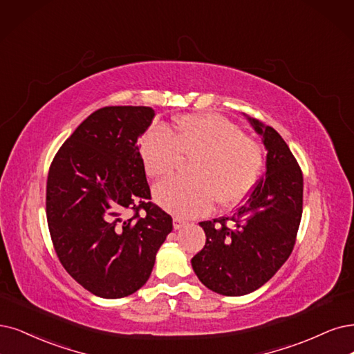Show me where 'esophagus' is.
Returning a JSON list of instances; mask_svg holds the SVG:
<instances>
[{
	"instance_id": "obj_1",
	"label": "esophagus",
	"mask_w": 354,
	"mask_h": 354,
	"mask_svg": "<svg viewBox=\"0 0 354 354\" xmlns=\"http://www.w3.org/2000/svg\"><path fill=\"white\" fill-rule=\"evenodd\" d=\"M185 225H187V221H185L184 218L174 217V227H175V229H182Z\"/></svg>"
}]
</instances>
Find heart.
I'll list each match as a JSON object with an SVG mask.
<instances>
[{
	"instance_id": "1",
	"label": "heart",
	"mask_w": 354,
	"mask_h": 354,
	"mask_svg": "<svg viewBox=\"0 0 354 354\" xmlns=\"http://www.w3.org/2000/svg\"><path fill=\"white\" fill-rule=\"evenodd\" d=\"M144 169L151 178H165L182 156L192 157L189 179L170 178L154 187V200L179 217L198 216L220 207L239 204L254 188L263 166L258 142L216 113L185 115L175 120L170 133L151 128L141 138Z\"/></svg>"
}]
</instances>
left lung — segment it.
I'll use <instances>...</instances> for the list:
<instances>
[{
  "instance_id": "left-lung-1",
  "label": "left lung",
  "mask_w": 354,
  "mask_h": 354,
  "mask_svg": "<svg viewBox=\"0 0 354 354\" xmlns=\"http://www.w3.org/2000/svg\"><path fill=\"white\" fill-rule=\"evenodd\" d=\"M267 149L266 176L229 217L201 221L205 245L191 259L200 281L225 296L266 284L290 257L304 208V175L276 129L251 120Z\"/></svg>"
}]
</instances>
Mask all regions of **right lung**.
<instances>
[{
    "mask_svg": "<svg viewBox=\"0 0 354 354\" xmlns=\"http://www.w3.org/2000/svg\"><path fill=\"white\" fill-rule=\"evenodd\" d=\"M153 118L149 106L100 108L49 166L52 245L65 271L99 297H125L146 284L174 227L172 217L150 201L140 154L138 138Z\"/></svg>",
    "mask_w": 354,
    "mask_h": 354,
    "instance_id": "obj_1",
    "label": "right lung"
}]
</instances>
